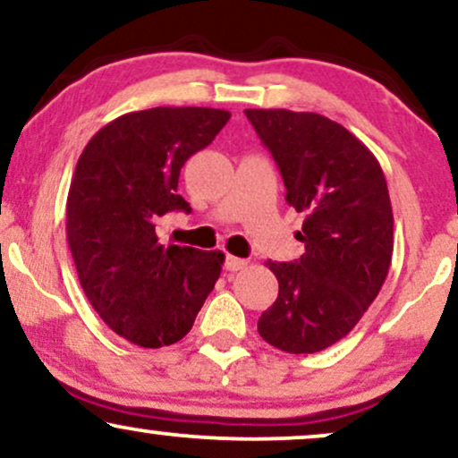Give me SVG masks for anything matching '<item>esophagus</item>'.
Listing matches in <instances>:
<instances>
[{
    "label": "esophagus",
    "instance_id": "obj_1",
    "mask_svg": "<svg viewBox=\"0 0 458 458\" xmlns=\"http://www.w3.org/2000/svg\"><path fill=\"white\" fill-rule=\"evenodd\" d=\"M247 267L245 258H236V256H225V271H243Z\"/></svg>",
    "mask_w": 458,
    "mask_h": 458
}]
</instances>
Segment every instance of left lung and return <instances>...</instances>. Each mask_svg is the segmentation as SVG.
<instances>
[{
  "mask_svg": "<svg viewBox=\"0 0 458 458\" xmlns=\"http://www.w3.org/2000/svg\"><path fill=\"white\" fill-rule=\"evenodd\" d=\"M273 153L285 200L305 213V253L267 262L277 301L258 319L267 344L313 354L344 339L365 316L393 260V207L386 176L369 148L337 121L285 108H247Z\"/></svg>",
  "mask_w": 458,
  "mask_h": 458,
  "instance_id": "8db88e82",
  "label": "left lung"
}]
</instances>
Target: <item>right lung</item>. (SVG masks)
Wrapping results in <instances>:
<instances>
[{
	"mask_svg": "<svg viewBox=\"0 0 458 458\" xmlns=\"http://www.w3.org/2000/svg\"><path fill=\"white\" fill-rule=\"evenodd\" d=\"M228 119V110L198 106L121 114L76 164L65 208L76 273L93 310L140 348L183 339L222 273V251L162 243L157 224L190 211L176 194L181 168Z\"/></svg>",
	"mask_w": 458,
	"mask_h": 458,
	"instance_id": "add662e5",
	"label": "right lung"
}]
</instances>
